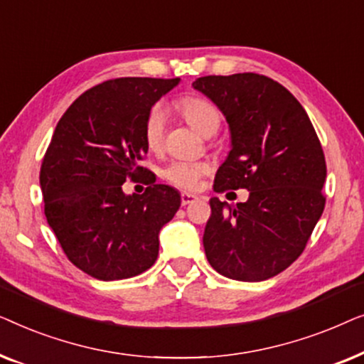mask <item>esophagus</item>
<instances>
[{
	"mask_svg": "<svg viewBox=\"0 0 364 364\" xmlns=\"http://www.w3.org/2000/svg\"><path fill=\"white\" fill-rule=\"evenodd\" d=\"M197 196L196 193H188V192H182V196H181V202H182V205H188V203H192V202H196L197 200Z\"/></svg>",
	"mask_w": 364,
	"mask_h": 364,
	"instance_id": "esophagus-1",
	"label": "esophagus"
}]
</instances>
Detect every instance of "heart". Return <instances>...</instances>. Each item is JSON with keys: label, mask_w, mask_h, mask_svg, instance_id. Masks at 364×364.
I'll return each instance as SVG.
<instances>
[{"label": "heart", "mask_w": 364, "mask_h": 364, "mask_svg": "<svg viewBox=\"0 0 364 364\" xmlns=\"http://www.w3.org/2000/svg\"><path fill=\"white\" fill-rule=\"evenodd\" d=\"M177 109L186 117V121L202 136L210 137L218 131L222 122V114L215 104L207 99L197 96H186L177 101ZM166 127V111L161 104L151 107L144 122V141L149 149H157L161 146ZM208 172V166L203 162H172L164 177L173 186L181 188H196L200 178Z\"/></svg>", "instance_id": "1"}]
</instances>
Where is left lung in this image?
<instances>
[{
  "label": "left lung",
  "instance_id": "8db88e82",
  "mask_svg": "<svg viewBox=\"0 0 364 364\" xmlns=\"http://www.w3.org/2000/svg\"><path fill=\"white\" fill-rule=\"evenodd\" d=\"M192 87L220 109L230 129L232 149L213 188L250 192L237 205L210 198L207 260L232 280H268L301 255L325 208L320 139L295 96L262 74L205 76Z\"/></svg>",
  "mask_w": 364,
  "mask_h": 364
}]
</instances>
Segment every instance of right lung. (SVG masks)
<instances>
[{
    "mask_svg": "<svg viewBox=\"0 0 364 364\" xmlns=\"http://www.w3.org/2000/svg\"><path fill=\"white\" fill-rule=\"evenodd\" d=\"M181 79L121 77L74 101L54 129L39 186L44 215L64 253L87 275L111 282L154 265L159 232L181 207V193L149 177L142 196L122 191L147 177L144 122Z\"/></svg>",
    "mask_w": 364,
    "mask_h": 364,
    "instance_id": "1",
    "label": "right lung"
}]
</instances>
